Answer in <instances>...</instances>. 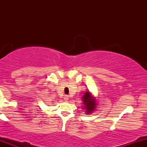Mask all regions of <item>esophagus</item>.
Wrapping results in <instances>:
<instances>
[{
  "mask_svg": "<svg viewBox=\"0 0 147 147\" xmlns=\"http://www.w3.org/2000/svg\"><path fill=\"white\" fill-rule=\"evenodd\" d=\"M63 98H64L65 101H67V100H69V96H68V95H65Z\"/></svg>",
  "mask_w": 147,
  "mask_h": 147,
  "instance_id": "obj_1",
  "label": "esophagus"
}]
</instances>
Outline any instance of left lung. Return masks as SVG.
<instances>
[{
    "label": "left lung",
    "instance_id": "1",
    "mask_svg": "<svg viewBox=\"0 0 147 147\" xmlns=\"http://www.w3.org/2000/svg\"><path fill=\"white\" fill-rule=\"evenodd\" d=\"M82 102L83 105H84L83 109L85 110V113L87 115L91 114L97 108L96 99L94 97H92V94L89 91L86 92L84 94V95H83Z\"/></svg>",
    "mask_w": 147,
    "mask_h": 147
}]
</instances>
